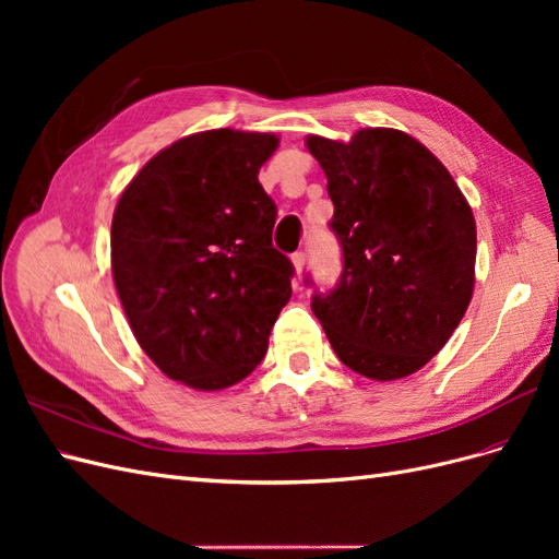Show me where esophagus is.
<instances>
[{"label": "esophagus", "instance_id": "34e87169", "mask_svg": "<svg viewBox=\"0 0 559 559\" xmlns=\"http://www.w3.org/2000/svg\"><path fill=\"white\" fill-rule=\"evenodd\" d=\"M292 261H294V267H296V275H300L302 267H306V251H296Z\"/></svg>", "mask_w": 559, "mask_h": 559}]
</instances>
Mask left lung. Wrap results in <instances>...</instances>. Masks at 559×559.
<instances>
[{"mask_svg": "<svg viewBox=\"0 0 559 559\" xmlns=\"http://www.w3.org/2000/svg\"><path fill=\"white\" fill-rule=\"evenodd\" d=\"M324 167L343 273L312 312L337 359L370 380L415 373L450 341L471 302L476 222L427 146L392 128L349 144L308 138ZM314 286L312 277H306Z\"/></svg>", "mask_w": 559, "mask_h": 559, "instance_id": "1", "label": "left lung"}]
</instances>
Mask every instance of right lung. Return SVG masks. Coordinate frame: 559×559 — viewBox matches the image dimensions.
<instances>
[{
  "label": "right lung",
  "instance_id": "1",
  "mask_svg": "<svg viewBox=\"0 0 559 559\" xmlns=\"http://www.w3.org/2000/svg\"><path fill=\"white\" fill-rule=\"evenodd\" d=\"M277 138L207 130L163 148L118 200L111 273L138 343L167 378L214 392L261 364L294 263L259 183Z\"/></svg>",
  "mask_w": 559,
  "mask_h": 559
}]
</instances>
